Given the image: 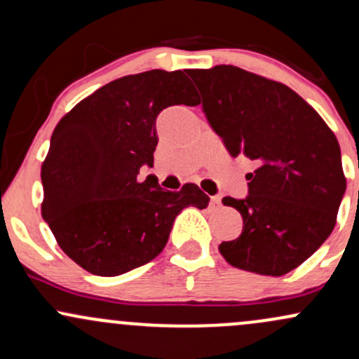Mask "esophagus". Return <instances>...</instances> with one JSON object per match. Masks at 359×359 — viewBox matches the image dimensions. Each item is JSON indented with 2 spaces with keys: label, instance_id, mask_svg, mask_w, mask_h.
Segmentation results:
<instances>
[{
  "label": "esophagus",
  "instance_id": "obj_1",
  "mask_svg": "<svg viewBox=\"0 0 359 359\" xmlns=\"http://www.w3.org/2000/svg\"><path fill=\"white\" fill-rule=\"evenodd\" d=\"M211 204L212 205H219L221 204V196H212L211 197Z\"/></svg>",
  "mask_w": 359,
  "mask_h": 359
}]
</instances>
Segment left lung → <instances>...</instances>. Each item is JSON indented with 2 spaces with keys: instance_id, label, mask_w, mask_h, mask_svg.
Wrapping results in <instances>:
<instances>
[{
  "instance_id": "left-lung-1",
  "label": "left lung",
  "mask_w": 359,
  "mask_h": 359,
  "mask_svg": "<svg viewBox=\"0 0 359 359\" xmlns=\"http://www.w3.org/2000/svg\"><path fill=\"white\" fill-rule=\"evenodd\" d=\"M209 125L231 156L257 163L238 209L243 231L222 241L226 262L280 277L297 269L334 229L346 192L341 148L324 119L297 93L234 65L187 71Z\"/></svg>"
}]
</instances>
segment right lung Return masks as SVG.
Masks as SVG:
<instances>
[{
	"label": "right lung",
	"mask_w": 359,
	"mask_h": 359,
	"mask_svg": "<svg viewBox=\"0 0 359 359\" xmlns=\"http://www.w3.org/2000/svg\"><path fill=\"white\" fill-rule=\"evenodd\" d=\"M187 71L125 76L82 100L53 130L42 165V217L64 253L94 275L116 277L162 253L175 217L208 208L197 185L165 191L151 179L156 116L197 106Z\"/></svg>",
	"instance_id": "1"
}]
</instances>
